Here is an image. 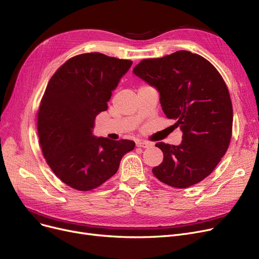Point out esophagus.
I'll return each mask as SVG.
<instances>
[{
  "label": "esophagus",
  "instance_id": "obj_1",
  "mask_svg": "<svg viewBox=\"0 0 259 259\" xmlns=\"http://www.w3.org/2000/svg\"><path fill=\"white\" fill-rule=\"evenodd\" d=\"M137 146L142 147V148H148V147L151 146V144L146 142V141H137Z\"/></svg>",
  "mask_w": 259,
  "mask_h": 259
}]
</instances>
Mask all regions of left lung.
Segmentation results:
<instances>
[{
  "label": "left lung",
  "mask_w": 259,
  "mask_h": 259,
  "mask_svg": "<svg viewBox=\"0 0 259 259\" xmlns=\"http://www.w3.org/2000/svg\"><path fill=\"white\" fill-rule=\"evenodd\" d=\"M133 73L158 91L162 111L183 131L179 146L155 145L164 159L152 169L154 176L180 189L201 182L219 165L232 135V103L222 75L187 50L143 60Z\"/></svg>",
  "instance_id": "1"
}]
</instances>
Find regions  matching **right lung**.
<instances>
[{
    "instance_id": "obj_1",
    "label": "right lung",
    "mask_w": 259,
    "mask_h": 259,
    "mask_svg": "<svg viewBox=\"0 0 259 259\" xmlns=\"http://www.w3.org/2000/svg\"><path fill=\"white\" fill-rule=\"evenodd\" d=\"M132 61L91 52L78 54L52 75L37 114L39 144L47 164L69 187L89 191L118 170L133 141L94 137L98 114L108 102Z\"/></svg>"
}]
</instances>
